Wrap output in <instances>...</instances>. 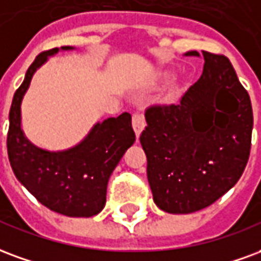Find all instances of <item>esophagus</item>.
<instances>
[{"instance_id": "34e87169", "label": "esophagus", "mask_w": 261, "mask_h": 261, "mask_svg": "<svg viewBox=\"0 0 261 261\" xmlns=\"http://www.w3.org/2000/svg\"><path fill=\"white\" fill-rule=\"evenodd\" d=\"M144 125H146V122H144V117L143 114H140V112H135L132 117V126H133V130H135V133H136V136H140V133H142V130H143Z\"/></svg>"}]
</instances>
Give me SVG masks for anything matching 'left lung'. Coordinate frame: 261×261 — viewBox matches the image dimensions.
Listing matches in <instances>:
<instances>
[{"label":"left lung","mask_w":261,"mask_h":261,"mask_svg":"<svg viewBox=\"0 0 261 261\" xmlns=\"http://www.w3.org/2000/svg\"><path fill=\"white\" fill-rule=\"evenodd\" d=\"M185 55L200 57L197 51ZM200 79L178 104L153 106L140 143L154 203L171 214L208 207L248 164L253 111L248 91L224 55L203 51Z\"/></svg>","instance_id":"8db88e82"}]
</instances>
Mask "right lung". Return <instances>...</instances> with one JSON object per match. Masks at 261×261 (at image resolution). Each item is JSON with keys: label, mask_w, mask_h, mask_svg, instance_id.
Here are the masks:
<instances>
[{"label": "right lung", "mask_w": 261, "mask_h": 261, "mask_svg": "<svg viewBox=\"0 0 261 261\" xmlns=\"http://www.w3.org/2000/svg\"><path fill=\"white\" fill-rule=\"evenodd\" d=\"M69 50L73 47L44 51L29 66L13 94L7 147L15 176L41 204L68 217H91L106 206L108 179L136 139L130 114L94 123L83 140L60 151L40 149L22 130L20 106L36 70L58 51Z\"/></svg>", "instance_id": "obj_1"}]
</instances>
